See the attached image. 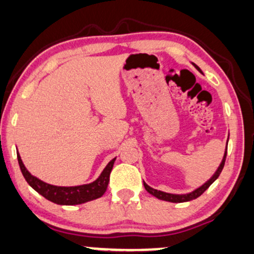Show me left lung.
Masks as SVG:
<instances>
[{"label":"left lung","instance_id":"8db88e82","mask_svg":"<svg viewBox=\"0 0 254 254\" xmlns=\"http://www.w3.org/2000/svg\"><path fill=\"white\" fill-rule=\"evenodd\" d=\"M193 66H195L197 70L199 72L200 68L197 66V65L193 64ZM226 149H228V147H226ZM226 153L228 151L225 150V153H224V157L222 160V162H220L218 169L216 170V173L213 174V176L210 179L209 181H206L205 183L203 184V186H200L199 188H197L196 190H193V191L189 192V193H183V195H176V193H168V192H164V191H160V190H156V189H153V188H150L149 186L146 182H143V186L146 188V190L148 192L150 193V195L155 196L156 198L159 199H162V200H167V202H171V203H183V202H189V200H192V199H196L197 197H199L202 193L205 191V190L209 188L211 184L215 182V181L218 179V176L220 175V173H222L223 168H224V164H225V159H226Z\"/></svg>","mask_w":254,"mask_h":254}]
</instances>
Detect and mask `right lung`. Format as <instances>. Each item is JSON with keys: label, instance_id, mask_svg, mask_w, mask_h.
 <instances>
[{"label": "right lung", "instance_id": "right-lung-1", "mask_svg": "<svg viewBox=\"0 0 254 254\" xmlns=\"http://www.w3.org/2000/svg\"><path fill=\"white\" fill-rule=\"evenodd\" d=\"M17 160L23 176L29 183V186L35 189L39 195L45 197L50 202L59 204V205H77V204L90 202V200L97 199L103 196L107 189L108 182H110L111 171L115 161V159H113L108 162L103 173L94 182L77 187H57L43 182L37 177L32 176L23 164L19 154H17Z\"/></svg>", "mask_w": 254, "mask_h": 254}]
</instances>
